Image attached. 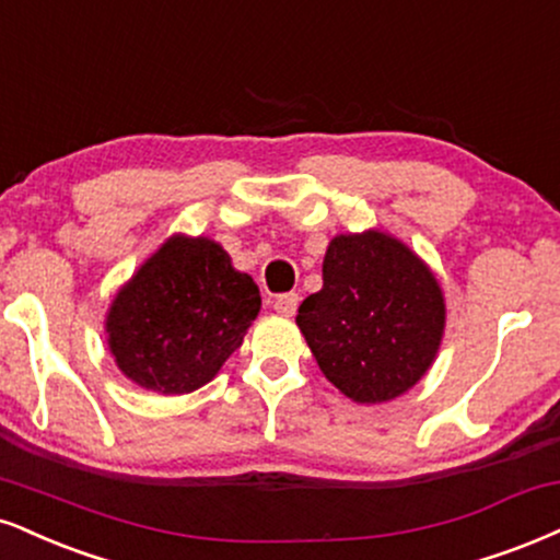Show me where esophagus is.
Masks as SVG:
<instances>
[{"mask_svg": "<svg viewBox=\"0 0 560 560\" xmlns=\"http://www.w3.org/2000/svg\"><path fill=\"white\" fill-rule=\"evenodd\" d=\"M298 305H300V298L294 292H287V294H279V298L273 300V310L279 315H294L298 313Z\"/></svg>", "mask_w": 560, "mask_h": 560, "instance_id": "1", "label": "esophagus"}]
</instances>
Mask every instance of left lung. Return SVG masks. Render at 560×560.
<instances>
[{
	"instance_id": "left-lung-1",
	"label": "left lung",
	"mask_w": 560,
	"mask_h": 560,
	"mask_svg": "<svg viewBox=\"0 0 560 560\" xmlns=\"http://www.w3.org/2000/svg\"><path fill=\"white\" fill-rule=\"evenodd\" d=\"M443 294L425 262L383 232L334 237L323 289L300 305L298 326L328 381L360 404L412 388L443 336Z\"/></svg>"
}]
</instances>
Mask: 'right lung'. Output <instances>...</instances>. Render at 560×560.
<instances>
[{
    "mask_svg": "<svg viewBox=\"0 0 560 560\" xmlns=\"http://www.w3.org/2000/svg\"><path fill=\"white\" fill-rule=\"evenodd\" d=\"M258 313V284L234 271L221 245L172 237L117 294L106 331L127 378L190 394L237 352Z\"/></svg>",
    "mask_w": 560,
    "mask_h": 560,
    "instance_id": "add662e5",
    "label": "right lung"
}]
</instances>
